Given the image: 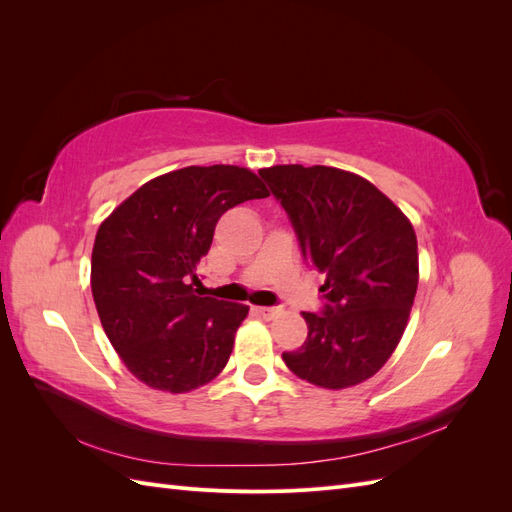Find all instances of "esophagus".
I'll return each instance as SVG.
<instances>
[{"label":"esophagus","mask_w":512,"mask_h":512,"mask_svg":"<svg viewBox=\"0 0 512 512\" xmlns=\"http://www.w3.org/2000/svg\"><path fill=\"white\" fill-rule=\"evenodd\" d=\"M256 312L265 318H273L277 312H280V307H256Z\"/></svg>","instance_id":"34e87169"}]
</instances>
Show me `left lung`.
<instances>
[{"label": "left lung", "mask_w": 512, "mask_h": 512, "mask_svg": "<svg viewBox=\"0 0 512 512\" xmlns=\"http://www.w3.org/2000/svg\"><path fill=\"white\" fill-rule=\"evenodd\" d=\"M288 215L303 258L327 275L307 339L282 359L322 389H346L389 361L418 286L414 228L376 185L331 166L258 170Z\"/></svg>", "instance_id": "1"}]
</instances>
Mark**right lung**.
Here are the masks:
<instances>
[{"mask_svg": "<svg viewBox=\"0 0 512 512\" xmlns=\"http://www.w3.org/2000/svg\"><path fill=\"white\" fill-rule=\"evenodd\" d=\"M267 196L247 168L188 166L147 181L98 228V316L121 361L151 389L192 391L226 367L250 307L198 297L196 267L222 213Z\"/></svg>", "mask_w": 512, "mask_h": 512, "instance_id": "add662e5", "label": "right lung"}]
</instances>
